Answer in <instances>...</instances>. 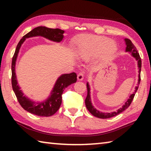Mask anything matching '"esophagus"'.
<instances>
[{"instance_id": "1", "label": "esophagus", "mask_w": 151, "mask_h": 151, "mask_svg": "<svg viewBox=\"0 0 151 151\" xmlns=\"http://www.w3.org/2000/svg\"><path fill=\"white\" fill-rule=\"evenodd\" d=\"M78 81H83L84 79V74L83 73H80L77 76Z\"/></svg>"}]
</instances>
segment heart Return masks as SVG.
<instances>
[{
	"mask_svg": "<svg viewBox=\"0 0 151 151\" xmlns=\"http://www.w3.org/2000/svg\"><path fill=\"white\" fill-rule=\"evenodd\" d=\"M76 47L80 57L88 60L95 56L102 60H109L117 50L116 43L104 36L83 35L76 42Z\"/></svg>",
	"mask_w": 151,
	"mask_h": 151,
	"instance_id": "obj_1",
	"label": "heart"
}]
</instances>
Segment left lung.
I'll list each match as a JSON object with an SVG mask.
<instances>
[{
  "label": "left lung",
  "instance_id": "8db88e82",
  "mask_svg": "<svg viewBox=\"0 0 151 151\" xmlns=\"http://www.w3.org/2000/svg\"><path fill=\"white\" fill-rule=\"evenodd\" d=\"M125 45H126V49L125 51L128 52H130L132 55V57H133L137 61V65L138 67H139V79H138V86L135 87V91L133 93L131 94L129 96V98L127 99V101L125 102V103L121 108L119 109L116 111H114L112 112H103L98 111L93 106V104L91 102V91H90V85H89L88 83H86V88H87V96L85 99V104L86 109H88V111L93 114V116L97 117L99 119H109L111 117H113L114 116H116L117 114L121 113L122 112L125 111L128 107L130 106V104L132 103V101L133 100L134 96L135 95V93H137L139 88V85L140 84V70H141V58H140L139 54L138 53V50H137L136 47H134V45L132 44L131 40L128 39H124Z\"/></svg>",
  "mask_w": 151,
  "mask_h": 151
}]
</instances>
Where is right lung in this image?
Wrapping results in <instances>:
<instances>
[{
	"mask_svg": "<svg viewBox=\"0 0 151 151\" xmlns=\"http://www.w3.org/2000/svg\"><path fill=\"white\" fill-rule=\"evenodd\" d=\"M65 30L59 29H50L46 27H38L25 35L17 45L15 52L12 60V86L17 100L25 111L30 113L40 116H50L57 112L62 103V94L65 88L76 82L75 73L63 74L57 78L51 91L49 96L46 100L41 102L33 101L24 95L18 84L15 66L20 48L27 39L35 37H44L51 41L60 42L63 39Z\"/></svg>",
	"mask_w": 151,
	"mask_h": 151,
	"instance_id": "obj_1",
	"label": "right lung"
}]
</instances>
